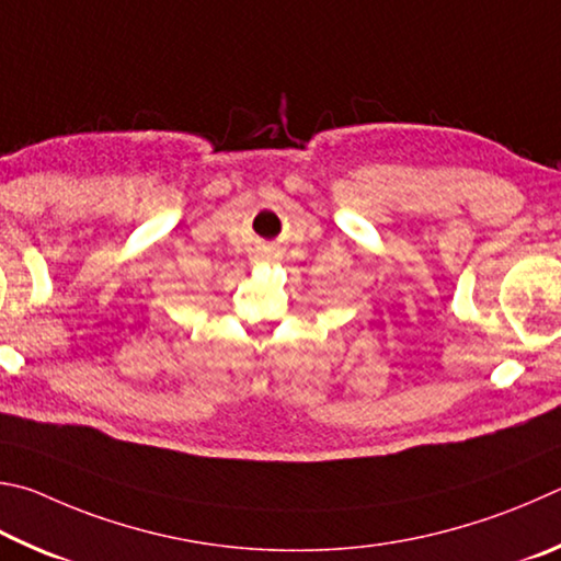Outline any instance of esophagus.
Segmentation results:
<instances>
[{"label":"esophagus","mask_w":561,"mask_h":561,"mask_svg":"<svg viewBox=\"0 0 561 561\" xmlns=\"http://www.w3.org/2000/svg\"><path fill=\"white\" fill-rule=\"evenodd\" d=\"M255 259H259V261H273L275 259V251L273 249H263L259 255H255Z\"/></svg>","instance_id":"obj_1"}]
</instances>
